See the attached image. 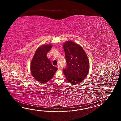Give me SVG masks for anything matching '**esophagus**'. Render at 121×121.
Masks as SVG:
<instances>
[{
    "instance_id": "34e87169",
    "label": "esophagus",
    "mask_w": 121,
    "mask_h": 121,
    "mask_svg": "<svg viewBox=\"0 0 121 121\" xmlns=\"http://www.w3.org/2000/svg\"><path fill=\"white\" fill-rule=\"evenodd\" d=\"M57 67H58V69H60L61 68V67H60V65H57Z\"/></svg>"
}]
</instances>
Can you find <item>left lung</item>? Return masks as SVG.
Segmentation results:
<instances>
[{
	"instance_id": "1",
	"label": "left lung",
	"mask_w": 121,
	"mask_h": 121,
	"mask_svg": "<svg viewBox=\"0 0 121 121\" xmlns=\"http://www.w3.org/2000/svg\"><path fill=\"white\" fill-rule=\"evenodd\" d=\"M63 47L67 63L66 67L63 69L64 73L70 83L76 85L87 75L90 68L89 60L82 48L73 41H67Z\"/></svg>"
}]
</instances>
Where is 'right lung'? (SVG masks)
<instances>
[{"instance_id":"add662e5","label":"right lung","mask_w":121,"mask_h":121,"mask_svg":"<svg viewBox=\"0 0 121 121\" xmlns=\"http://www.w3.org/2000/svg\"><path fill=\"white\" fill-rule=\"evenodd\" d=\"M51 44L42 45L36 50L31 64V71L35 80L41 83L48 82L57 69L47 57L52 48Z\"/></svg>"}]
</instances>
